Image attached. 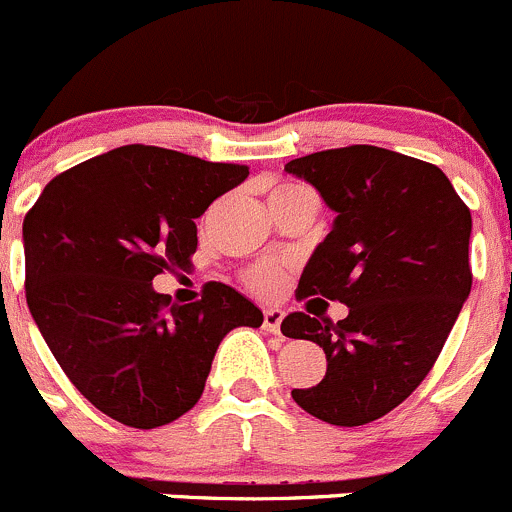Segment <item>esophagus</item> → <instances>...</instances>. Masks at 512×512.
Masks as SVG:
<instances>
[{
	"label": "esophagus",
	"mask_w": 512,
	"mask_h": 512,
	"mask_svg": "<svg viewBox=\"0 0 512 512\" xmlns=\"http://www.w3.org/2000/svg\"><path fill=\"white\" fill-rule=\"evenodd\" d=\"M282 317H285V312H282L280 307H267V310L262 312V327H265L267 332H272V335H280Z\"/></svg>",
	"instance_id": "obj_1"
}]
</instances>
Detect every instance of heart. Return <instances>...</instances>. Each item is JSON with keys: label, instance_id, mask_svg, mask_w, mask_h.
Returning a JSON list of instances; mask_svg holds the SVG:
<instances>
[{"label": "heart", "instance_id": "1", "mask_svg": "<svg viewBox=\"0 0 512 512\" xmlns=\"http://www.w3.org/2000/svg\"><path fill=\"white\" fill-rule=\"evenodd\" d=\"M292 190H307L302 185H280L272 190V195H280V192H292ZM245 282L250 290L255 292H275L282 282V270L277 262H257L250 270L245 272Z\"/></svg>", "mask_w": 512, "mask_h": 512}]
</instances>
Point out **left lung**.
<instances>
[{
  "instance_id": "left-lung-1",
  "label": "left lung",
  "mask_w": 512,
  "mask_h": 512,
  "mask_svg": "<svg viewBox=\"0 0 512 512\" xmlns=\"http://www.w3.org/2000/svg\"><path fill=\"white\" fill-rule=\"evenodd\" d=\"M285 170L337 212L297 297L337 300L345 320L292 312L282 335L325 350L317 385L292 390L315 418L355 428L398 408L425 380L473 287V217L440 167L372 145L315 152Z\"/></svg>"
}]
</instances>
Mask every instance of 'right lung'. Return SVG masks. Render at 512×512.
I'll return each mask as SVG.
<instances>
[{"label":"right lung","instance_id":"add662e5","mask_svg":"<svg viewBox=\"0 0 512 512\" xmlns=\"http://www.w3.org/2000/svg\"><path fill=\"white\" fill-rule=\"evenodd\" d=\"M245 165L124 145L54 177L24 217L27 305L64 375L97 410L152 430L195 408L222 337L262 312L222 282L177 305L152 287L190 267L195 220Z\"/></svg>","mask_w":512,"mask_h":512}]
</instances>
